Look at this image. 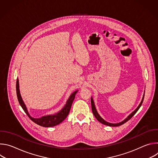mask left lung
I'll return each mask as SVG.
<instances>
[{
    "label": "left lung",
    "mask_w": 158,
    "mask_h": 158,
    "mask_svg": "<svg viewBox=\"0 0 158 158\" xmlns=\"http://www.w3.org/2000/svg\"><path fill=\"white\" fill-rule=\"evenodd\" d=\"M144 93H145V91H144ZM144 94H143V97L142 98V100L140 102V104H139V106H138V107L135 109L131 114H130L124 120H123V121L119 123H108L107 121H106L102 118H101V116L99 114V113L97 111V109L96 108V106H95V104H94V100H93V97H91V107H92V110H93V113L94 114V116L96 117V118L98 119V121H99L101 123L104 124V125H106V126H111V127H116V126H119L123 124H124L125 123H126L127 121H129L135 114L136 113L137 111L139 110V109L140 108V107L142 105V103L143 102V100H144Z\"/></svg>",
    "instance_id": "left-lung-1"
}]
</instances>
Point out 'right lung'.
<instances>
[{
  "label": "right lung",
  "instance_id": "obj_1",
  "mask_svg": "<svg viewBox=\"0 0 158 158\" xmlns=\"http://www.w3.org/2000/svg\"><path fill=\"white\" fill-rule=\"evenodd\" d=\"M78 90L74 91L73 93L71 96H69V99H67L66 104L65 106L63 107V108L59 110L58 112L54 114H49L47 116H42L41 118H34L31 116L29 114L28 110L27 109V107L24 102V101L22 100V98L21 97L20 93V89H19V79L17 78V82H16V92H17V99L19 101V102L22 107V108L23 109L24 112L26 113V114L29 116V118L35 124L42 126V127H54L56 125L59 124L60 123H62L66 118L68 116L69 111L71 109V107L72 106V104L74 101V99L75 98L76 94L77 93Z\"/></svg>",
  "mask_w": 158,
  "mask_h": 158
}]
</instances>
